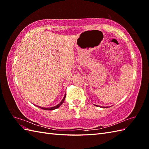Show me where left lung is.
<instances>
[{
    "label": "left lung",
    "instance_id": "left-lung-1",
    "mask_svg": "<svg viewBox=\"0 0 149 149\" xmlns=\"http://www.w3.org/2000/svg\"><path fill=\"white\" fill-rule=\"evenodd\" d=\"M96 107H103V108H104V107H105V108H107V107H102V106H98V105H96Z\"/></svg>",
    "mask_w": 149,
    "mask_h": 149
}]
</instances>
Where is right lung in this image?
Returning a JSON list of instances; mask_svg holds the SVG:
<instances>
[{"mask_svg":"<svg viewBox=\"0 0 149 149\" xmlns=\"http://www.w3.org/2000/svg\"><path fill=\"white\" fill-rule=\"evenodd\" d=\"M65 96H66V93H65V96H64V97H63V100H61V101L60 102V103H58V105H56V106H54V107H47V108H46V107H39V106H38V105H37V107H39V108H40V109H43V110H54V109H58L59 107H60L62 103H63V102H64V100H65Z\"/></svg>","mask_w":149,"mask_h":149,"instance_id":"1","label":"right lung"}]
</instances>
